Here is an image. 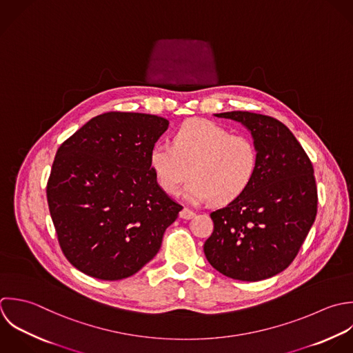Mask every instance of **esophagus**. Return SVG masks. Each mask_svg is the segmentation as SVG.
<instances>
[{
	"mask_svg": "<svg viewBox=\"0 0 353 353\" xmlns=\"http://www.w3.org/2000/svg\"><path fill=\"white\" fill-rule=\"evenodd\" d=\"M194 216H195V212L191 210V209H188V208H184V209L180 212V217L184 219V220H190V219H192Z\"/></svg>",
	"mask_w": 353,
	"mask_h": 353,
	"instance_id": "1",
	"label": "esophagus"
}]
</instances>
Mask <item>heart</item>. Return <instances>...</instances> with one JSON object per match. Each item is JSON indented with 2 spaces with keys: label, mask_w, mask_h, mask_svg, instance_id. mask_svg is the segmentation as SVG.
<instances>
[{
  "label": "heart",
  "mask_w": 353,
  "mask_h": 353,
  "mask_svg": "<svg viewBox=\"0 0 353 353\" xmlns=\"http://www.w3.org/2000/svg\"><path fill=\"white\" fill-rule=\"evenodd\" d=\"M259 158V148L249 136L234 134L212 121L191 119L176 130L173 145H152L150 166L159 187L169 195H179L191 174L188 199L228 203L249 188Z\"/></svg>",
  "instance_id": "obj_1"
}]
</instances>
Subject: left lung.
Listing matches in <instances>:
<instances>
[{"instance_id":"8db88e82","label":"left lung","mask_w":353,"mask_h":353,"mask_svg":"<svg viewBox=\"0 0 353 353\" xmlns=\"http://www.w3.org/2000/svg\"><path fill=\"white\" fill-rule=\"evenodd\" d=\"M243 123L259 148V169L249 188L210 213L213 232L203 252L213 268L245 282L271 278L299 254L318 213L314 166L281 121L249 111L216 114Z\"/></svg>"}]
</instances>
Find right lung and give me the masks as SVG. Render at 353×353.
Here are the masks:
<instances>
[{
	"mask_svg": "<svg viewBox=\"0 0 353 353\" xmlns=\"http://www.w3.org/2000/svg\"><path fill=\"white\" fill-rule=\"evenodd\" d=\"M168 125L150 114L104 112L57 148L48 206L60 249L81 272L119 281L158 253L183 209L150 166V151Z\"/></svg>",
	"mask_w": 353,
	"mask_h": 353,
	"instance_id": "obj_1",
	"label": "right lung"
}]
</instances>
